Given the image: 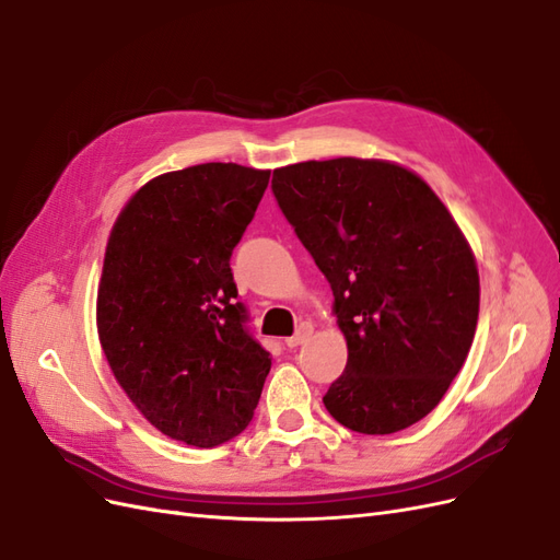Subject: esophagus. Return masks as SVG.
Returning <instances> with one entry per match:
<instances>
[{
    "label": "esophagus",
    "mask_w": 560,
    "mask_h": 560,
    "mask_svg": "<svg viewBox=\"0 0 560 560\" xmlns=\"http://www.w3.org/2000/svg\"><path fill=\"white\" fill-rule=\"evenodd\" d=\"M311 336H313V325H308V322H306V325H301V327L296 329L294 336L284 338V346H287V348H299L301 343H306Z\"/></svg>",
    "instance_id": "1"
}]
</instances>
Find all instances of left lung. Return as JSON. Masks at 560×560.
I'll return each instance as SVG.
<instances>
[{"instance_id":"obj_1","label":"left lung","mask_w":560,"mask_h":560,"mask_svg":"<svg viewBox=\"0 0 560 560\" xmlns=\"http://www.w3.org/2000/svg\"><path fill=\"white\" fill-rule=\"evenodd\" d=\"M273 194L331 284L348 343L327 411L362 434L411 428L442 401L477 331L479 270L460 226L393 161L284 165Z\"/></svg>"}]
</instances>
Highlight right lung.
<instances>
[{"mask_svg":"<svg viewBox=\"0 0 560 560\" xmlns=\"http://www.w3.org/2000/svg\"><path fill=\"white\" fill-rule=\"evenodd\" d=\"M268 177L238 163L159 175L132 194L107 241L97 336L112 374L151 425L196 448L249 425L270 371L229 264Z\"/></svg>","mask_w":560,"mask_h":560,"instance_id":"obj_1","label":"right lung"}]
</instances>
